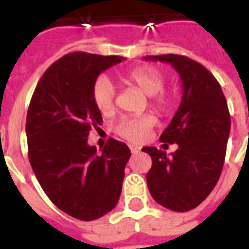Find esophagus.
I'll return each instance as SVG.
<instances>
[{
	"mask_svg": "<svg viewBox=\"0 0 249 249\" xmlns=\"http://www.w3.org/2000/svg\"><path fill=\"white\" fill-rule=\"evenodd\" d=\"M129 149H130V152H132V153H133V155H135V153H139V152L141 151V148H140V146H137V145H132V144H130V145H129Z\"/></svg>",
	"mask_w": 249,
	"mask_h": 249,
	"instance_id": "esophagus-1",
	"label": "esophagus"
}]
</instances>
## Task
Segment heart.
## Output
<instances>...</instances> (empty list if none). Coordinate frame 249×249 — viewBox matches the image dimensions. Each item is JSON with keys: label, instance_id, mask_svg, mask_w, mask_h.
Masks as SVG:
<instances>
[{"label": "heart", "instance_id": "obj_1", "mask_svg": "<svg viewBox=\"0 0 249 249\" xmlns=\"http://www.w3.org/2000/svg\"><path fill=\"white\" fill-rule=\"evenodd\" d=\"M125 81L135 85L149 96L151 104L160 110H167L172 105V94L164 90L165 76L155 66H140L126 71ZM92 98L96 108L103 114L113 112L116 103V87L105 74L98 76L92 85ZM155 119L151 114L125 116L116 123L114 132L130 141H142L151 133Z\"/></svg>", "mask_w": 249, "mask_h": 249}]
</instances>
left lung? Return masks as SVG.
Here are the masks:
<instances>
[{"instance_id":"left-lung-1","label":"left lung","mask_w":249,"mask_h":249,"mask_svg":"<svg viewBox=\"0 0 249 249\" xmlns=\"http://www.w3.org/2000/svg\"><path fill=\"white\" fill-rule=\"evenodd\" d=\"M145 60L169 62L183 82L180 107L160 136L161 142L178 144V151L167 156L155 146L142 148L152 157L146 183L160 205L187 212L203 203L219 181L231 130L230 110L220 84L201 64L178 54Z\"/></svg>"}]
</instances>
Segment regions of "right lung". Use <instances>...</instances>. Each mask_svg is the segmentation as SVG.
I'll return each instance as SVG.
<instances>
[{
  "label": "right lung",
  "instance_id": "1",
  "mask_svg": "<svg viewBox=\"0 0 249 249\" xmlns=\"http://www.w3.org/2000/svg\"><path fill=\"white\" fill-rule=\"evenodd\" d=\"M121 61L85 52L65 54L42 74L28 109V155L36 178L57 208L82 221L116 207L130 157L128 145L114 139L101 152L88 144L90 129L103 123L93 82Z\"/></svg>",
  "mask_w": 249,
  "mask_h": 249
}]
</instances>
